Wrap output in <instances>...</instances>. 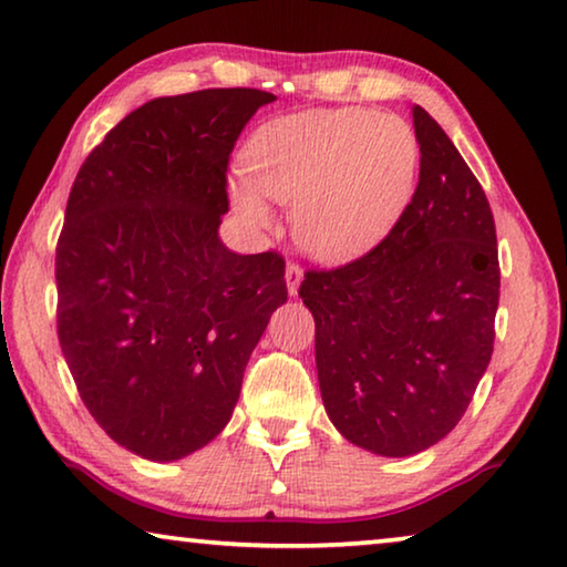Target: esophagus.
Wrapping results in <instances>:
<instances>
[{"instance_id":"1","label":"esophagus","mask_w":567,"mask_h":567,"mask_svg":"<svg viewBox=\"0 0 567 567\" xmlns=\"http://www.w3.org/2000/svg\"><path fill=\"white\" fill-rule=\"evenodd\" d=\"M301 278H303V271L296 264H289L286 266V289H289L291 296L299 293V286H301Z\"/></svg>"}]
</instances>
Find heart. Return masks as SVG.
Masks as SVG:
<instances>
[{
	"mask_svg": "<svg viewBox=\"0 0 567 567\" xmlns=\"http://www.w3.org/2000/svg\"><path fill=\"white\" fill-rule=\"evenodd\" d=\"M230 206L250 228H271L269 200L293 206L299 246L339 264L379 244L412 200L420 143L406 120L364 107L306 110L258 125Z\"/></svg>",
	"mask_w": 567,
	"mask_h": 567,
	"instance_id": "obj_1",
	"label": "heart"
}]
</instances>
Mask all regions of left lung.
<instances>
[{
	"mask_svg": "<svg viewBox=\"0 0 567 567\" xmlns=\"http://www.w3.org/2000/svg\"><path fill=\"white\" fill-rule=\"evenodd\" d=\"M412 117L420 183L392 234L299 289L329 420L382 457L430 450L462 420L493 357L499 301L485 190L437 120L420 105Z\"/></svg>",
	"mask_w": 567,
	"mask_h": 567,
	"instance_id": "8db88e82",
	"label": "left lung"
}]
</instances>
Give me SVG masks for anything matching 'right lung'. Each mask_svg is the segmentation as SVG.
<instances>
[{"mask_svg":"<svg viewBox=\"0 0 567 567\" xmlns=\"http://www.w3.org/2000/svg\"><path fill=\"white\" fill-rule=\"evenodd\" d=\"M276 95L155 97L87 155L58 244V333L82 402L120 447L188 457L236 410L250 351L286 303L284 258L218 236L240 130Z\"/></svg>","mask_w":567,"mask_h":567,"instance_id":"right-lung-1","label":"right lung"}]
</instances>
